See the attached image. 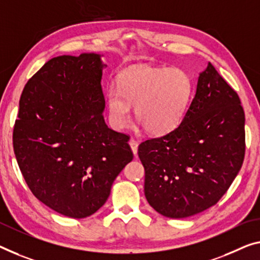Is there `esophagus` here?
Instances as JSON below:
<instances>
[{"mask_svg": "<svg viewBox=\"0 0 260 260\" xmlns=\"http://www.w3.org/2000/svg\"><path fill=\"white\" fill-rule=\"evenodd\" d=\"M129 144H130V147H131V150H133L134 154L136 155V154H137V150H138V143L136 142L135 139H130Z\"/></svg>", "mask_w": 260, "mask_h": 260, "instance_id": "34e87169", "label": "esophagus"}]
</instances>
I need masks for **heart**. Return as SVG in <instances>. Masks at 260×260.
Instances as JSON below:
<instances>
[{
    "mask_svg": "<svg viewBox=\"0 0 260 260\" xmlns=\"http://www.w3.org/2000/svg\"><path fill=\"white\" fill-rule=\"evenodd\" d=\"M193 82L180 69L143 67L123 72L116 87L107 91L108 118L111 126L123 130L130 121V106L147 133L166 135L180 125L188 109Z\"/></svg>",
    "mask_w": 260,
    "mask_h": 260,
    "instance_id": "1",
    "label": "heart"
}]
</instances>
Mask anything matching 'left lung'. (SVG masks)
<instances>
[{
  "mask_svg": "<svg viewBox=\"0 0 260 260\" xmlns=\"http://www.w3.org/2000/svg\"><path fill=\"white\" fill-rule=\"evenodd\" d=\"M245 154V115L238 94L209 62L181 124L138 146L150 206L183 218L216 205Z\"/></svg>",
  "mask_w": 260,
  "mask_h": 260,
  "instance_id": "8db88e82",
  "label": "left lung"
}]
</instances>
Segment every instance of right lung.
Returning <instances> with one entry per match:
<instances>
[{
    "instance_id": "right-lung-1",
    "label": "right lung",
    "mask_w": 260,
    "mask_h": 260,
    "mask_svg": "<svg viewBox=\"0 0 260 260\" xmlns=\"http://www.w3.org/2000/svg\"><path fill=\"white\" fill-rule=\"evenodd\" d=\"M95 53L52 58L24 87L13 134L27 187L44 205L73 218L105 205L134 153L129 136L109 129Z\"/></svg>"
}]
</instances>
